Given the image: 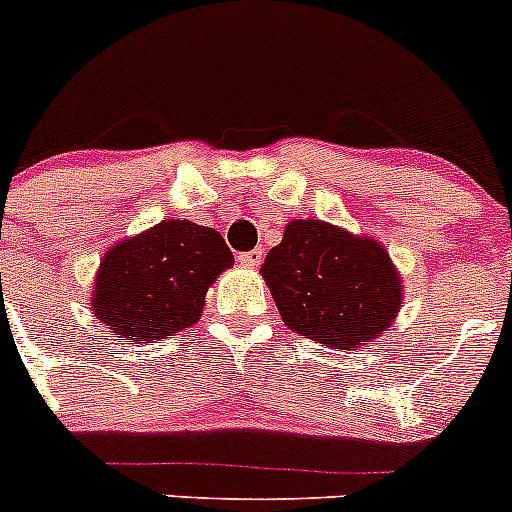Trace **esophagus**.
Here are the masks:
<instances>
[{"label": "esophagus", "instance_id": "34e87169", "mask_svg": "<svg viewBox=\"0 0 512 512\" xmlns=\"http://www.w3.org/2000/svg\"><path fill=\"white\" fill-rule=\"evenodd\" d=\"M262 255H265V252H262L260 247H257V250L240 252V255H237V260H240L245 267H257L262 262Z\"/></svg>", "mask_w": 512, "mask_h": 512}]
</instances>
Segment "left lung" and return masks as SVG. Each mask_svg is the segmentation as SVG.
I'll return each instance as SVG.
<instances>
[{
	"mask_svg": "<svg viewBox=\"0 0 512 512\" xmlns=\"http://www.w3.org/2000/svg\"><path fill=\"white\" fill-rule=\"evenodd\" d=\"M260 272L287 327L322 347H364L401 309V277L384 245L322 220H292Z\"/></svg>",
	"mask_w": 512,
	"mask_h": 512,
	"instance_id": "left-lung-1",
	"label": "left lung"
}]
</instances>
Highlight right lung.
Masks as SVG:
<instances>
[{
  "label": "right lung",
  "mask_w": 512,
  "mask_h": 512,
  "mask_svg": "<svg viewBox=\"0 0 512 512\" xmlns=\"http://www.w3.org/2000/svg\"><path fill=\"white\" fill-rule=\"evenodd\" d=\"M232 262L218 230L163 220L103 255L91 309L106 329L136 344L173 337L198 322L208 287Z\"/></svg>",
  "instance_id": "1"
}]
</instances>
